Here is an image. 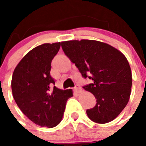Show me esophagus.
Returning a JSON list of instances; mask_svg holds the SVG:
<instances>
[{
	"instance_id": "1",
	"label": "esophagus",
	"mask_w": 146,
	"mask_h": 146,
	"mask_svg": "<svg viewBox=\"0 0 146 146\" xmlns=\"http://www.w3.org/2000/svg\"><path fill=\"white\" fill-rule=\"evenodd\" d=\"M74 90H75V92H76L77 93H79V92H81L82 89H81V88L80 87V85H76L74 88Z\"/></svg>"
}]
</instances>
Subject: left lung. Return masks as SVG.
Returning <instances> with one entry per match:
<instances>
[{"instance_id":"1","label":"left lung","mask_w":146,"mask_h":146,"mask_svg":"<svg viewBox=\"0 0 146 146\" xmlns=\"http://www.w3.org/2000/svg\"><path fill=\"white\" fill-rule=\"evenodd\" d=\"M61 46L82 77L92 80L82 87L97 99L95 107L87 110L88 117L98 123L117 118L131 91V70L125 56L111 45L95 40L66 41Z\"/></svg>"}]
</instances>
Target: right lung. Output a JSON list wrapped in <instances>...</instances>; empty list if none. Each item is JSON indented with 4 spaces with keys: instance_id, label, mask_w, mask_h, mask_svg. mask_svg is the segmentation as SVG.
<instances>
[{
    "instance_id": "right-lung-1",
    "label": "right lung",
    "mask_w": 146,
    "mask_h": 146,
    "mask_svg": "<svg viewBox=\"0 0 146 146\" xmlns=\"http://www.w3.org/2000/svg\"><path fill=\"white\" fill-rule=\"evenodd\" d=\"M61 42L43 44L27 53L15 68L13 96L23 114L36 125L55 127L61 121L72 90L58 89L50 75L51 63Z\"/></svg>"
}]
</instances>
